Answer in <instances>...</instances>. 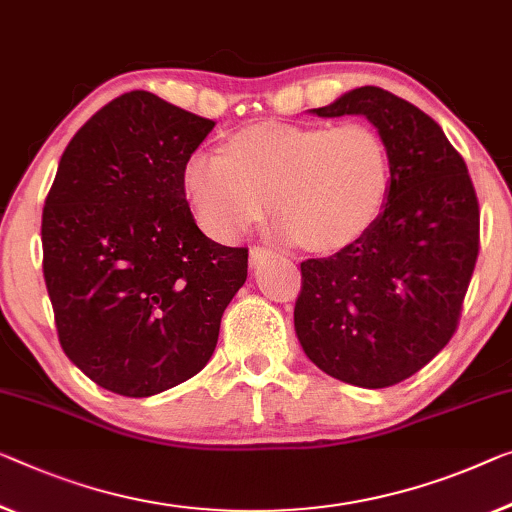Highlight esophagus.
Masks as SVG:
<instances>
[{
    "label": "esophagus",
    "mask_w": 512,
    "mask_h": 512,
    "mask_svg": "<svg viewBox=\"0 0 512 512\" xmlns=\"http://www.w3.org/2000/svg\"><path fill=\"white\" fill-rule=\"evenodd\" d=\"M273 257V253L269 248H262V246H255V248H250V266H259V264H264L266 259H271Z\"/></svg>",
    "instance_id": "obj_1"
}]
</instances>
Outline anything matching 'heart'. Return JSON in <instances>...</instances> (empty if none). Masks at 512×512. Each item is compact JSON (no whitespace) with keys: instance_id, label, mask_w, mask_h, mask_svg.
<instances>
[{"instance_id":"heart-1","label":"heart","mask_w":512,"mask_h":512,"mask_svg":"<svg viewBox=\"0 0 512 512\" xmlns=\"http://www.w3.org/2000/svg\"><path fill=\"white\" fill-rule=\"evenodd\" d=\"M391 151L375 126L257 124L220 151H193L181 190L197 225L234 241L269 209L278 234L310 250H340L377 223L391 195Z\"/></svg>"}]
</instances>
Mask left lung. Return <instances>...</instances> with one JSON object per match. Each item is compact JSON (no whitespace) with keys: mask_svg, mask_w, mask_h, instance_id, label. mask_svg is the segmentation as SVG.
Instances as JSON below:
<instances>
[{"mask_svg":"<svg viewBox=\"0 0 512 512\" xmlns=\"http://www.w3.org/2000/svg\"><path fill=\"white\" fill-rule=\"evenodd\" d=\"M317 117L363 114L391 151V195L361 239L301 262L294 326L326 375L386 388L416 375L457 331L478 259L480 209L467 163L423 110L379 87Z\"/></svg>","mask_w":512,"mask_h":512,"instance_id":"1","label":"left lung"}]
</instances>
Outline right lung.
<instances>
[{
	"mask_svg": "<svg viewBox=\"0 0 512 512\" xmlns=\"http://www.w3.org/2000/svg\"><path fill=\"white\" fill-rule=\"evenodd\" d=\"M216 121L151 91L98 110L61 154L43 207V278L64 354L126 398L197 375L248 276V248L211 241L181 165Z\"/></svg>",
	"mask_w": 512,
	"mask_h": 512,
	"instance_id": "right-lung-1",
	"label": "right lung"
}]
</instances>
